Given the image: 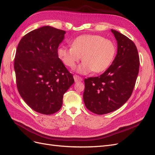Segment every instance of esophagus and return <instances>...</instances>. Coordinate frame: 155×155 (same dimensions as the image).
Returning a JSON list of instances; mask_svg holds the SVG:
<instances>
[{"mask_svg": "<svg viewBox=\"0 0 155 155\" xmlns=\"http://www.w3.org/2000/svg\"><path fill=\"white\" fill-rule=\"evenodd\" d=\"M74 80H75V81H76V82L81 81L83 80V79H82L81 77L79 76L78 75H76V74L74 75Z\"/></svg>", "mask_w": 155, "mask_h": 155, "instance_id": "esophagus-1", "label": "esophagus"}]
</instances>
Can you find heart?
<instances>
[{
  "label": "heart",
  "mask_w": 155,
  "mask_h": 155,
  "mask_svg": "<svg viewBox=\"0 0 155 155\" xmlns=\"http://www.w3.org/2000/svg\"><path fill=\"white\" fill-rule=\"evenodd\" d=\"M116 46L111 40L100 35H82L74 39L71 47L61 46L58 55L68 67L74 68L81 59L83 62L78 68L82 74L105 71L112 63L116 54Z\"/></svg>",
  "instance_id": "heart-1"
}]
</instances>
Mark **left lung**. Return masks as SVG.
Instances as JSON below:
<instances>
[{"mask_svg": "<svg viewBox=\"0 0 155 155\" xmlns=\"http://www.w3.org/2000/svg\"><path fill=\"white\" fill-rule=\"evenodd\" d=\"M118 52L113 63L100 76L85 79L83 100L87 109L96 114L118 109L132 94L139 72L137 46L127 37L114 30Z\"/></svg>", "mask_w": 155, "mask_h": 155, "instance_id": "8db88e82", "label": "left lung"}]
</instances>
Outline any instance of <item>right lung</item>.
Here are the masks:
<instances>
[{
    "label": "right lung",
    "mask_w": 155,
    "mask_h": 155,
    "mask_svg": "<svg viewBox=\"0 0 155 155\" xmlns=\"http://www.w3.org/2000/svg\"><path fill=\"white\" fill-rule=\"evenodd\" d=\"M65 33L43 26L23 36L17 46L14 69L18 91L26 104L41 114L58 112L64 94L74 83L58 55Z\"/></svg>",
    "instance_id": "obj_1"
}]
</instances>
